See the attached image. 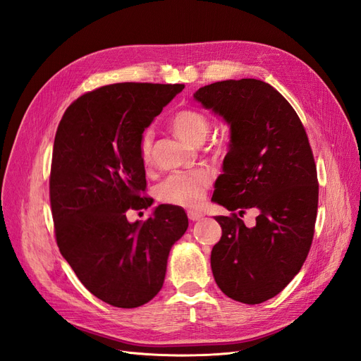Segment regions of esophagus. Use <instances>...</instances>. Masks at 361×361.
<instances>
[{"label": "esophagus", "instance_id": "1", "mask_svg": "<svg viewBox=\"0 0 361 361\" xmlns=\"http://www.w3.org/2000/svg\"><path fill=\"white\" fill-rule=\"evenodd\" d=\"M203 216H204V215H203L202 212H199V211H190V212H188V218H190L191 221H200Z\"/></svg>", "mask_w": 361, "mask_h": 361}]
</instances>
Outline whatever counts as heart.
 Wrapping results in <instances>:
<instances>
[{
	"mask_svg": "<svg viewBox=\"0 0 361 361\" xmlns=\"http://www.w3.org/2000/svg\"><path fill=\"white\" fill-rule=\"evenodd\" d=\"M171 128L176 135L191 145H202L209 134V120L197 110H182L171 118ZM154 133L147 129L141 137L140 150L145 161L150 158ZM211 183V174L204 170L176 171L164 179L157 188V195L162 203L183 207L199 206Z\"/></svg>",
	"mask_w": 361,
	"mask_h": 361,
	"instance_id": "1",
	"label": "heart"
}]
</instances>
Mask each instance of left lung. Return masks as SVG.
<instances>
[{
    "label": "left lung",
    "mask_w": 361,
    "mask_h": 361,
    "mask_svg": "<svg viewBox=\"0 0 361 361\" xmlns=\"http://www.w3.org/2000/svg\"><path fill=\"white\" fill-rule=\"evenodd\" d=\"M194 99L231 126V143L212 200L228 211H259L247 227L218 215L221 239L212 274L228 298L259 304L276 297L309 255L318 212V174L298 114L274 87L255 78L200 87Z\"/></svg>",
    "instance_id": "obj_1"
}]
</instances>
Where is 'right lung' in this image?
Wrapping results in <instances>:
<instances>
[{
	"instance_id": "1",
	"label": "right lung",
	"mask_w": 361,
	"mask_h": 361,
	"mask_svg": "<svg viewBox=\"0 0 361 361\" xmlns=\"http://www.w3.org/2000/svg\"><path fill=\"white\" fill-rule=\"evenodd\" d=\"M183 84L118 82L78 97L54 140L49 199L60 253L94 297L134 309L161 290L173 244L188 228L179 206L147 209L140 143L145 129Z\"/></svg>"
}]
</instances>
